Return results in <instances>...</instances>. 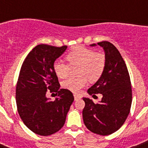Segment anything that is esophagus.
Segmentation results:
<instances>
[{
	"label": "esophagus",
	"mask_w": 148,
	"mask_h": 148,
	"mask_svg": "<svg viewBox=\"0 0 148 148\" xmlns=\"http://www.w3.org/2000/svg\"><path fill=\"white\" fill-rule=\"evenodd\" d=\"M74 100L75 101H77V100H78V99H80L81 97V96L80 95H77V94H75V95H74Z\"/></svg>",
	"instance_id": "esophagus-1"
}]
</instances>
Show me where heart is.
<instances>
[{
	"instance_id": "heart-1",
	"label": "heart",
	"mask_w": 148,
	"mask_h": 148,
	"mask_svg": "<svg viewBox=\"0 0 148 148\" xmlns=\"http://www.w3.org/2000/svg\"><path fill=\"white\" fill-rule=\"evenodd\" d=\"M67 62L56 60L53 64V71L60 78H66L71 68H76L77 77H70L62 82V87L72 92H78L88 83L100 79L106 67L105 54L86 47H77L66 55Z\"/></svg>"
}]
</instances>
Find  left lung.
<instances>
[{"instance_id":"left-lung-1","label":"left lung","mask_w":148,"mask_h":148,"mask_svg":"<svg viewBox=\"0 0 148 148\" xmlns=\"http://www.w3.org/2000/svg\"><path fill=\"white\" fill-rule=\"evenodd\" d=\"M97 45L105 52V70L88 92L93 96L101 94L103 97L97 103L84 97L85 107L82 114L89 131L105 136L114 133L126 121L131 110L132 90L127 67L119 51L108 41Z\"/></svg>"}]
</instances>
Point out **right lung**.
<instances>
[{"label":"right lung","instance_id":"obj_1","mask_svg":"<svg viewBox=\"0 0 148 148\" xmlns=\"http://www.w3.org/2000/svg\"><path fill=\"white\" fill-rule=\"evenodd\" d=\"M38 45L22 64L16 86L17 111L24 124L38 135L48 136L61 129L73 103L74 95L67 89H60L53 64L67 49ZM56 92L54 101L47 99Z\"/></svg>","mask_w":148,"mask_h":148}]
</instances>
